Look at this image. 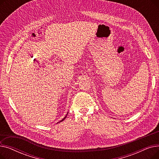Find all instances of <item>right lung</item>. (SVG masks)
<instances>
[{
    "instance_id": "add662e5",
    "label": "right lung",
    "mask_w": 159,
    "mask_h": 159,
    "mask_svg": "<svg viewBox=\"0 0 159 159\" xmlns=\"http://www.w3.org/2000/svg\"><path fill=\"white\" fill-rule=\"evenodd\" d=\"M68 113H67V114H66V116H64V119H62V120H61V121H60V122H62V121H63V120H64V119H66V116H67V115H68Z\"/></svg>"
}]
</instances>
